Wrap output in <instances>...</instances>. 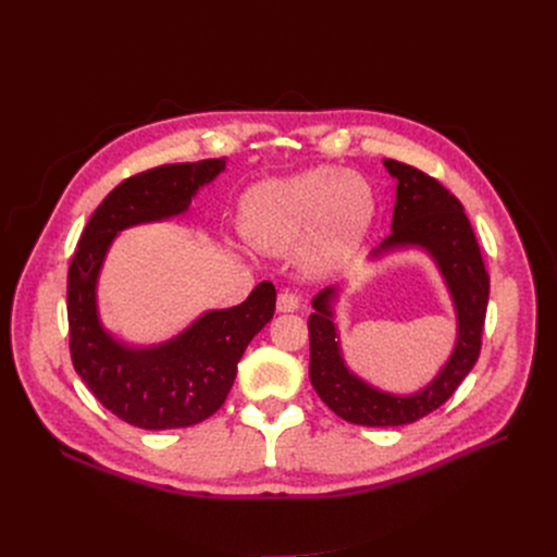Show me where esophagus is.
I'll return each instance as SVG.
<instances>
[{
    "mask_svg": "<svg viewBox=\"0 0 557 557\" xmlns=\"http://www.w3.org/2000/svg\"><path fill=\"white\" fill-rule=\"evenodd\" d=\"M301 299L295 293H281L278 301H276V310L278 312H295L299 308Z\"/></svg>",
    "mask_w": 557,
    "mask_h": 557,
    "instance_id": "1",
    "label": "esophagus"
}]
</instances>
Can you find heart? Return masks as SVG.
Segmentation results:
<instances>
[{"label": "heart", "mask_w": 557, "mask_h": 557, "mask_svg": "<svg viewBox=\"0 0 557 557\" xmlns=\"http://www.w3.org/2000/svg\"><path fill=\"white\" fill-rule=\"evenodd\" d=\"M376 213L369 183L335 168H312L253 185L240 203V226L262 251H293L314 270L347 262Z\"/></svg>", "instance_id": "b5f03b06"}]
</instances>
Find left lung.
<instances>
[{"label": "left lung", "instance_id": "obj_1", "mask_svg": "<svg viewBox=\"0 0 557 557\" xmlns=\"http://www.w3.org/2000/svg\"><path fill=\"white\" fill-rule=\"evenodd\" d=\"M383 165L396 181L392 233L367 260L379 262L410 249L426 253L451 299L456 337L429 383L408 394L387 392L358 376L344 358L335 306L349 281L317 293L308 317L310 383L337 417L360 426H404L437 410L479 360L490 297V276L462 203L429 174L389 158Z\"/></svg>", "mask_w": 557, "mask_h": 557}]
</instances>
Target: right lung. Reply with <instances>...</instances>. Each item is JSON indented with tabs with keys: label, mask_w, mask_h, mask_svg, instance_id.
Masks as SVG:
<instances>
[{
	"label": "right lung",
	"mask_w": 557,
	"mask_h": 557,
	"mask_svg": "<svg viewBox=\"0 0 557 557\" xmlns=\"http://www.w3.org/2000/svg\"><path fill=\"white\" fill-rule=\"evenodd\" d=\"M226 170V158L163 165L122 181L86 224L67 272L70 354L97 401L145 431L185 429L226 401L249 342L272 322L276 289L258 283L237 306L203 310L181 333L136 344L106 329L99 276L115 237L140 224L168 222L190 210L203 185Z\"/></svg>",
	"instance_id": "obj_1"
}]
</instances>
